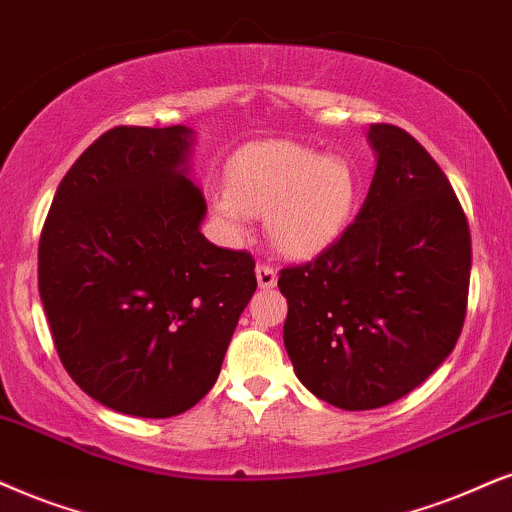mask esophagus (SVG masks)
<instances>
[{
  "mask_svg": "<svg viewBox=\"0 0 512 512\" xmlns=\"http://www.w3.org/2000/svg\"><path fill=\"white\" fill-rule=\"evenodd\" d=\"M257 274V283H260V288H274L276 286V269L271 267V264H257L255 269Z\"/></svg>",
  "mask_w": 512,
  "mask_h": 512,
  "instance_id": "1",
  "label": "esophagus"
}]
</instances>
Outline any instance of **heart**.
Segmentation results:
<instances>
[{
	"mask_svg": "<svg viewBox=\"0 0 512 512\" xmlns=\"http://www.w3.org/2000/svg\"><path fill=\"white\" fill-rule=\"evenodd\" d=\"M359 196L361 179L347 158L271 141L234 155L215 212L234 234H243L250 215H264L274 248L307 260L345 234Z\"/></svg>",
	"mask_w": 512,
	"mask_h": 512,
	"instance_id": "heart-1",
	"label": "heart"
}]
</instances>
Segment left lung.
I'll use <instances>...</instances> for the list:
<instances>
[{"label": "left lung", "mask_w": 512, "mask_h": 512, "mask_svg": "<svg viewBox=\"0 0 512 512\" xmlns=\"http://www.w3.org/2000/svg\"><path fill=\"white\" fill-rule=\"evenodd\" d=\"M368 141L378 165L357 219L278 278L295 375L345 411L392 404L435 373L470 286L468 219L442 167L401 127L371 125Z\"/></svg>", "instance_id": "left-lung-1"}]
</instances>
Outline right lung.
Returning <instances> with one entry per match:
<instances>
[{"label":"right lung","mask_w":512,"mask_h":512,"mask_svg":"<svg viewBox=\"0 0 512 512\" xmlns=\"http://www.w3.org/2000/svg\"><path fill=\"white\" fill-rule=\"evenodd\" d=\"M189 127H113L58 184L40 297L58 359L89 397L139 418L189 411L215 385L257 288L245 250L200 234Z\"/></svg>","instance_id":"right-lung-1"}]
</instances>
